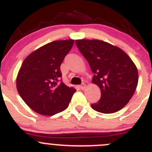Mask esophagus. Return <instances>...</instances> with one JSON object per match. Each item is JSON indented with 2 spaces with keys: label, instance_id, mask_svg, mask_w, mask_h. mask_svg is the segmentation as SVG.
Masks as SVG:
<instances>
[{
  "label": "esophagus",
  "instance_id": "obj_1",
  "mask_svg": "<svg viewBox=\"0 0 152 152\" xmlns=\"http://www.w3.org/2000/svg\"><path fill=\"white\" fill-rule=\"evenodd\" d=\"M86 85L85 84V83H83V84H82L81 86H79V88H81L82 90H84L85 88H86Z\"/></svg>",
  "mask_w": 152,
  "mask_h": 152
}]
</instances>
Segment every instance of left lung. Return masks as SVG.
I'll return each mask as SVG.
<instances>
[{"label": "left lung", "instance_id": "8db88e82", "mask_svg": "<svg viewBox=\"0 0 152 152\" xmlns=\"http://www.w3.org/2000/svg\"><path fill=\"white\" fill-rule=\"evenodd\" d=\"M76 44L95 74L91 82L101 90L92 109L103 113L121 110L137 87L139 74L133 61L122 49L104 41L79 39Z\"/></svg>", "mask_w": 152, "mask_h": 152}]
</instances>
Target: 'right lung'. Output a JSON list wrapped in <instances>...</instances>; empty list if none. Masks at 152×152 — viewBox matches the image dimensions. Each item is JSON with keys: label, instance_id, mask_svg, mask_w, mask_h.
I'll return each instance as SVG.
<instances>
[{"label": "right lung", "instance_id": "obj_1", "mask_svg": "<svg viewBox=\"0 0 152 152\" xmlns=\"http://www.w3.org/2000/svg\"><path fill=\"white\" fill-rule=\"evenodd\" d=\"M74 40L54 41L34 50L23 61L16 77L22 99L36 113L52 116L69 106L76 91L59 83L61 65Z\"/></svg>", "mask_w": 152, "mask_h": 152}]
</instances>
